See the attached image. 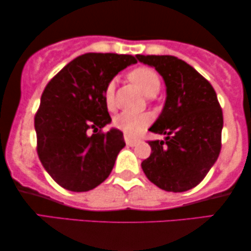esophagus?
Wrapping results in <instances>:
<instances>
[{"label":"esophagus","instance_id":"esophagus-1","mask_svg":"<svg viewBox=\"0 0 251 251\" xmlns=\"http://www.w3.org/2000/svg\"><path fill=\"white\" fill-rule=\"evenodd\" d=\"M124 138H125V141H126V145L127 146H135L136 144H138L139 142V140H136V139H132V138H129V136H127V135H125L124 136Z\"/></svg>","mask_w":251,"mask_h":251}]
</instances>
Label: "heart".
<instances>
[{"instance_id": "heart-1", "label": "heart", "mask_w": 251, "mask_h": 251, "mask_svg": "<svg viewBox=\"0 0 251 251\" xmlns=\"http://www.w3.org/2000/svg\"><path fill=\"white\" fill-rule=\"evenodd\" d=\"M129 78L136 84L142 94L147 97L156 96L161 89V80L157 73L147 67L136 68L131 72ZM104 100L107 109H113L115 100V81H110L104 89ZM149 123V117L146 113L123 112L115 118V126L122 129L126 135L134 136L142 131Z\"/></svg>"}]
</instances>
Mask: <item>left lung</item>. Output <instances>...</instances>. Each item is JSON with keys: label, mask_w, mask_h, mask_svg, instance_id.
I'll list each match as a JSON object with an SVG mask.
<instances>
[{"label": "left lung", "mask_w": 251, "mask_h": 251, "mask_svg": "<svg viewBox=\"0 0 251 251\" xmlns=\"http://www.w3.org/2000/svg\"><path fill=\"white\" fill-rule=\"evenodd\" d=\"M163 77L164 107L149 131L167 135L148 141L151 156L141 167L160 189L184 192L205 178L218 160L224 126L213 87L189 63L173 55H136Z\"/></svg>", "instance_id": "1"}]
</instances>
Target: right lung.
I'll return each mask as SVG.
<instances>
[{"label": "right lung", "mask_w": 251, "mask_h": 251, "mask_svg": "<svg viewBox=\"0 0 251 251\" xmlns=\"http://www.w3.org/2000/svg\"><path fill=\"white\" fill-rule=\"evenodd\" d=\"M133 63V55L85 53L47 83L34 117L37 153L45 170L63 189L89 191L112 171L125 141L119 129L102 132L111 123L104 89Z\"/></svg>", "instance_id": "right-lung-1"}]
</instances>
